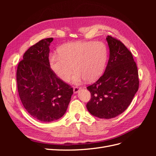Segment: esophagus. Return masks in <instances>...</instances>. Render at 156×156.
Returning <instances> with one entry per match:
<instances>
[{"mask_svg":"<svg viewBox=\"0 0 156 156\" xmlns=\"http://www.w3.org/2000/svg\"><path fill=\"white\" fill-rule=\"evenodd\" d=\"M79 89H80V87H73V92H74L75 94L77 93V92H79Z\"/></svg>","mask_w":156,"mask_h":156,"instance_id":"1","label":"esophagus"}]
</instances>
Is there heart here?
<instances>
[{
	"label": "heart",
	"instance_id": "b5f03b06",
	"mask_svg": "<svg viewBox=\"0 0 156 156\" xmlns=\"http://www.w3.org/2000/svg\"><path fill=\"white\" fill-rule=\"evenodd\" d=\"M58 55L49 57L51 70L60 79L68 82L73 78L74 83L84 80L95 81L102 75L107 60V49L100 41L72 42L61 46Z\"/></svg>",
	"mask_w": 156,
	"mask_h": 156
}]
</instances>
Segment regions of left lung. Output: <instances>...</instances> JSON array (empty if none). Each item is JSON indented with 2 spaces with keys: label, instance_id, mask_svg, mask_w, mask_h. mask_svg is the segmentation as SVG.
<instances>
[{
  "label": "left lung",
  "instance_id": "1",
  "mask_svg": "<svg viewBox=\"0 0 156 156\" xmlns=\"http://www.w3.org/2000/svg\"><path fill=\"white\" fill-rule=\"evenodd\" d=\"M106 40L109 58L104 73L87 87L91 94L87 108L93 116L109 119L128 107L138 90L139 81L137 67L129 49L111 36Z\"/></svg>",
  "mask_w": 156,
  "mask_h": 156
}]
</instances>
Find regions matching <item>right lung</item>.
<instances>
[{
  "label": "right lung",
  "mask_w": 156,
  "mask_h": 156,
  "mask_svg": "<svg viewBox=\"0 0 156 156\" xmlns=\"http://www.w3.org/2000/svg\"><path fill=\"white\" fill-rule=\"evenodd\" d=\"M53 37L39 41L28 49L17 66V84L20 100L35 119L50 122L66 111L73 88L60 79L49 66V45Z\"/></svg>",
  "instance_id": "obj_1"
}]
</instances>
